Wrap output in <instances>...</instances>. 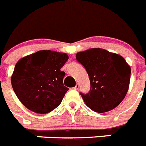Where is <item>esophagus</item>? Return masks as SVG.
Returning <instances> with one entry per match:
<instances>
[{
    "instance_id": "obj_1",
    "label": "esophagus",
    "mask_w": 146,
    "mask_h": 146,
    "mask_svg": "<svg viewBox=\"0 0 146 146\" xmlns=\"http://www.w3.org/2000/svg\"><path fill=\"white\" fill-rule=\"evenodd\" d=\"M73 89H74V90H79V84H76V86H74V87L73 88Z\"/></svg>"
}]
</instances>
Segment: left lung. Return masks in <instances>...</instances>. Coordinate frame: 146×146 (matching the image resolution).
Listing matches in <instances>:
<instances>
[{
	"instance_id": "8db88e82",
	"label": "left lung",
	"mask_w": 146,
	"mask_h": 146,
	"mask_svg": "<svg viewBox=\"0 0 146 146\" xmlns=\"http://www.w3.org/2000/svg\"><path fill=\"white\" fill-rule=\"evenodd\" d=\"M76 59L84 66L90 78V92H80L86 106L97 113L116 108L129 88L131 67L125 59L102 48L78 52Z\"/></svg>"
}]
</instances>
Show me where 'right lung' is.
Instances as JSON below:
<instances>
[{
  "mask_svg": "<svg viewBox=\"0 0 146 146\" xmlns=\"http://www.w3.org/2000/svg\"><path fill=\"white\" fill-rule=\"evenodd\" d=\"M68 60L65 53L42 50L18 61L11 84L19 101L27 109L43 114L60 105L68 90L63 85L66 73L60 71Z\"/></svg>",
  "mask_w": 146,
  "mask_h": 146,
  "instance_id": "add662e5",
  "label": "right lung"
}]
</instances>
